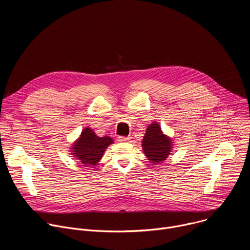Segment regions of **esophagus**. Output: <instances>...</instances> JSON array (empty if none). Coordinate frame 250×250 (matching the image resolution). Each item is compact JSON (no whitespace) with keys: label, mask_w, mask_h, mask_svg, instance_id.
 <instances>
[{"label":"esophagus","mask_w":250,"mask_h":250,"mask_svg":"<svg viewBox=\"0 0 250 250\" xmlns=\"http://www.w3.org/2000/svg\"><path fill=\"white\" fill-rule=\"evenodd\" d=\"M118 140L120 142H129L131 140V137L130 136H119Z\"/></svg>","instance_id":"esophagus-1"}]
</instances>
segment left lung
<instances>
[{
    "mask_svg": "<svg viewBox=\"0 0 250 250\" xmlns=\"http://www.w3.org/2000/svg\"><path fill=\"white\" fill-rule=\"evenodd\" d=\"M172 140L163 134L160 125L152 123L146 128L142 139V148L146 156L154 164L164 161L172 150Z\"/></svg>",
    "mask_w": 250,
    "mask_h": 250,
    "instance_id": "obj_1",
    "label": "left lung"
}]
</instances>
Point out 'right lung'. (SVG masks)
Returning a JSON list of instances; mask_svg holds the SVG:
<instances>
[{
  "instance_id": "1",
  "label": "right lung",
  "mask_w": 250,
  "mask_h": 250,
  "mask_svg": "<svg viewBox=\"0 0 250 250\" xmlns=\"http://www.w3.org/2000/svg\"><path fill=\"white\" fill-rule=\"evenodd\" d=\"M114 142L113 138L109 136H98L95 131L86 127L83 129L80 137L74 142L72 152L82 164L84 165H97L102 159L105 148Z\"/></svg>"
}]
</instances>
